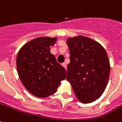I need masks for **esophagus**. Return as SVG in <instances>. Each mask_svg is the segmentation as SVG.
<instances>
[{
  "label": "esophagus",
  "instance_id": "obj_1",
  "mask_svg": "<svg viewBox=\"0 0 122 122\" xmlns=\"http://www.w3.org/2000/svg\"><path fill=\"white\" fill-rule=\"evenodd\" d=\"M62 66H63V67L65 68V69L66 70V68H67V66H66V63H63V64H62Z\"/></svg>",
  "mask_w": 122,
  "mask_h": 122
}]
</instances>
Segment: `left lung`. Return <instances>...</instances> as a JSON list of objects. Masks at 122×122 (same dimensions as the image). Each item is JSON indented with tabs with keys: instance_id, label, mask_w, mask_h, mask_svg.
<instances>
[{
	"instance_id": "1",
	"label": "left lung",
	"mask_w": 122,
	"mask_h": 122,
	"mask_svg": "<svg viewBox=\"0 0 122 122\" xmlns=\"http://www.w3.org/2000/svg\"><path fill=\"white\" fill-rule=\"evenodd\" d=\"M70 50L66 79L76 97L83 104L93 102L102 95L110 73V63L104 48L83 36L69 38Z\"/></svg>"
}]
</instances>
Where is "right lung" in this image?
I'll return each mask as SVG.
<instances>
[{
	"label": "right lung",
	"mask_w": 122,
	"mask_h": 122,
	"mask_svg": "<svg viewBox=\"0 0 122 122\" xmlns=\"http://www.w3.org/2000/svg\"><path fill=\"white\" fill-rule=\"evenodd\" d=\"M56 38L39 37L24 45L18 53L16 68L24 87L31 94L45 98L55 93L66 79V70L51 53Z\"/></svg>",
	"instance_id": "add662e5"
}]
</instances>
